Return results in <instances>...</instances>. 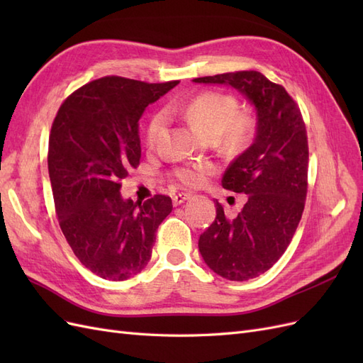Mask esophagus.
Wrapping results in <instances>:
<instances>
[{
  "instance_id": "1",
  "label": "esophagus",
  "mask_w": 363,
  "mask_h": 363,
  "mask_svg": "<svg viewBox=\"0 0 363 363\" xmlns=\"http://www.w3.org/2000/svg\"><path fill=\"white\" fill-rule=\"evenodd\" d=\"M191 194H186V192H180V194H175L174 196H172V203H174V206H179V204H182V203H184L186 200L188 199H191Z\"/></svg>"
}]
</instances>
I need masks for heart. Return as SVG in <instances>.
<instances>
[{"label":"heart","instance_id":"heart-1","mask_svg":"<svg viewBox=\"0 0 363 363\" xmlns=\"http://www.w3.org/2000/svg\"><path fill=\"white\" fill-rule=\"evenodd\" d=\"M238 108L239 104L233 95L204 92L192 98L182 108L180 113L207 136H218L221 133L219 136L225 144L238 145L247 140L252 127L251 118L247 113H239ZM164 124H167V118L163 113H157L151 118L147 127L148 147H155L157 144ZM211 169V163L196 162L174 168L171 171V177L183 186L195 188V186L204 183Z\"/></svg>","mask_w":363,"mask_h":363}]
</instances>
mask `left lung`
<instances>
[{
    "instance_id": "obj_1",
    "label": "left lung",
    "mask_w": 363,
    "mask_h": 363,
    "mask_svg": "<svg viewBox=\"0 0 363 363\" xmlns=\"http://www.w3.org/2000/svg\"><path fill=\"white\" fill-rule=\"evenodd\" d=\"M230 84L257 111V133L223 177L228 191L247 194L235 218L218 201L215 221L200 235L199 248L218 276L245 281L268 271L294 238L307 195L309 145L300 107L281 84L259 71H236L194 79Z\"/></svg>"
}]
</instances>
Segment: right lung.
Masks as SVG:
<instances>
[{"label": "right lung", "mask_w": 363, "mask_h": 363, "mask_svg": "<svg viewBox=\"0 0 363 363\" xmlns=\"http://www.w3.org/2000/svg\"><path fill=\"white\" fill-rule=\"evenodd\" d=\"M179 80L107 75L74 91L52 121L48 172L59 225L83 265L106 280L136 276L151 259L168 195L124 200L121 180L139 167V119Z\"/></svg>", "instance_id": "add662e5"}]
</instances>
